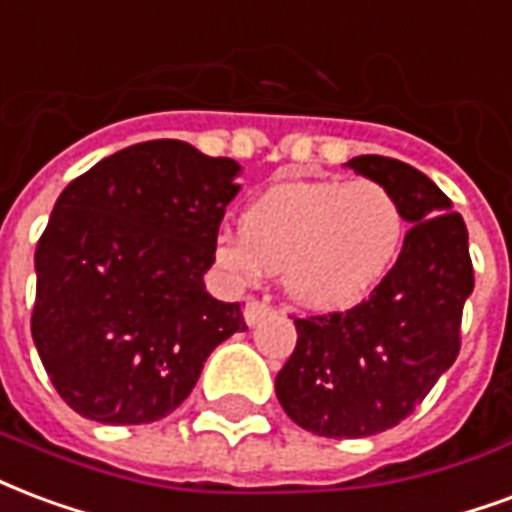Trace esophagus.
Returning a JSON list of instances; mask_svg holds the SVG:
<instances>
[{
  "label": "esophagus",
  "instance_id": "obj_1",
  "mask_svg": "<svg viewBox=\"0 0 512 512\" xmlns=\"http://www.w3.org/2000/svg\"><path fill=\"white\" fill-rule=\"evenodd\" d=\"M271 312V304L268 301H257V298H249L244 306V320L246 325H257L266 314Z\"/></svg>",
  "mask_w": 512,
  "mask_h": 512
}]
</instances>
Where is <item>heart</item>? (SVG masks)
Returning a JSON list of instances; mask_svg holds the SVG:
<instances>
[{
  "label": "heart",
  "instance_id": "obj_1",
  "mask_svg": "<svg viewBox=\"0 0 512 512\" xmlns=\"http://www.w3.org/2000/svg\"><path fill=\"white\" fill-rule=\"evenodd\" d=\"M238 230L214 244V263L233 285L282 271L293 301L342 312L366 301L388 276L407 217L380 181H279L246 203Z\"/></svg>",
  "mask_w": 512,
  "mask_h": 512
}]
</instances>
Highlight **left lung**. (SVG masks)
Wrapping results in <instances>:
<instances>
[{"label":"left lung","mask_w":512,"mask_h":512,"mask_svg":"<svg viewBox=\"0 0 512 512\" xmlns=\"http://www.w3.org/2000/svg\"><path fill=\"white\" fill-rule=\"evenodd\" d=\"M399 198L410 230L396 266L347 312L295 317L298 342L276 374V399L317 437H372L407 418L461 350V312L475 287L464 219L407 162H347Z\"/></svg>","instance_id":"left-lung-1"}]
</instances>
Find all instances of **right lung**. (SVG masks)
<instances>
[{
    "label": "right lung",
    "instance_id": "right-lung-1",
    "mask_svg": "<svg viewBox=\"0 0 512 512\" xmlns=\"http://www.w3.org/2000/svg\"><path fill=\"white\" fill-rule=\"evenodd\" d=\"M241 165L184 140L100 160L59 195L37 241L32 339L78 415L151 423L179 407L211 350L246 331L241 304L206 293Z\"/></svg>",
    "mask_w": 512,
    "mask_h": 512
}]
</instances>
